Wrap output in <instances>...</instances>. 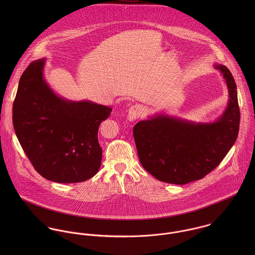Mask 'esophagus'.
Instances as JSON below:
<instances>
[{"label": "esophagus", "mask_w": 255, "mask_h": 255, "mask_svg": "<svg viewBox=\"0 0 255 255\" xmlns=\"http://www.w3.org/2000/svg\"><path fill=\"white\" fill-rule=\"evenodd\" d=\"M142 112H143V108H142L141 105L136 104V105L131 106V107L128 109V120H129V121H135V120H137V119L141 116Z\"/></svg>", "instance_id": "obj_1"}]
</instances>
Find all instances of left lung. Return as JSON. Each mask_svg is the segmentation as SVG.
I'll return each mask as SVG.
<instances>
[{
  "label": "left lung",
  "instance_id": "left-lung-1",
  "mask_svg": "<svg viewBox=\"0 0 255 255\" xmlns=\"http://www.w3.org/2000/svg\"><path fill=\"white\" fill-rule=\"evenodd\" d=\"M229 89L228 107L214 123H194L157 115L133 127L142 167L161 182L186 184L212 172L237 140L240 107L237 85L229 69L215 65Z\"/></svg>",
  "mask_w": 255,
  "mask_h": 255
}]
</instances>
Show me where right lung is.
I'll return each instance as SVG.
<instances>
[{
  "mask_svg": "<svg viewBox=\"0 0 255 255\" xmlns=\"http://www.w3.org/2000/svg\"><path fill=\"white\" fill-rule=\"evenodd\" d=\"M45 59L23 72L12 106L17 139L34 169L52 182H84L100 169L98 129L112 108L57 96L43 76Z\"/></svg>",
  "mask_w": 255,
  "mask_h": 255,
  "instance_id": "right-lung-1",
  "label": "right lung"
}]
</instances>
